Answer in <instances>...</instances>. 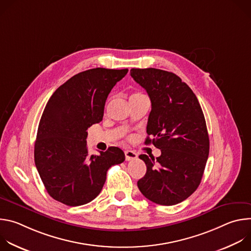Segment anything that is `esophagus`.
<instances>
[{"mask_svg":"<svg viewBox=\"0 0 251 251\" xmlns=\"http://www.w3.org/2000/svg\"><path fill=\"white\" fill-rule=\"evenodd\" d=\"M124 153H125V159H126V161L135 160V159H137V157H138L137 153L134 152V151H132V150H126Z\"/></svg>","mask_w":251,"mask_h":251,"instance_id":"34e87169","label":"esophagus"}]
</instances>
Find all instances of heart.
Returning <instances> with one entry per match:
<instances>
[{
    "instance_id": "obj_1",
    "label": "heart",
    "mask_w": 251,
    "mask_h": 251,
    "mask_svg": "<svg viewBox=\"0 0 251 251\" xmlns=\"http://www.w3.org/2000/svg\"><path fill=\"white\" fill-rule=\"evenodd\" d=\"M134 95H135V94H134Z\"/></svg>"
}]
</instances>
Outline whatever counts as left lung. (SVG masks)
I'll return each instance as SVG.
<instances>
[{"label": "left lung", "mask_w": 251, "mask_h": 251, "mask_svg": "<svg viewBox=\"0 0 251 251\" xmlns=\"http://www.w3.org/2000/svg\"><path fill=\"white\" fill-rule=\"evenodd\" d=\"M130 74L152 103L145 144L153 143L162 153L156 159L139 156L147 172L138 188L153 202L176 204L198 189L208 158L209 139L201 107L193 90L173 73L132 68Z\"/></svg>", "instance_id": "8db88e82"}]
</instances>
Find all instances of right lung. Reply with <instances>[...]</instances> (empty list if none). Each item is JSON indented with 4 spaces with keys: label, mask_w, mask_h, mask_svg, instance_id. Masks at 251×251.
I'll use <instances>...</instances> for the list:
<instances>
[{
    "label": "right lung",
    "mask_w": 251,
    "mask_h": 251,
    "mask_svg": "<svg viewBox=\"0 0 251 251\" xmlns=\"http://www.w3.org/2000/svg\"><path fill=\"white\" fill-rule=\"evenodd\" d=\"M128 69L92 68L69 78L48 101L34 143V163L49 195L69 206L85 204L101 192L107 171L125 161L109 147L89 155L87 129L102 121L107 96Z\"/></svg>",
    "instance_id": "right-lung-1"
}]
</instances>
